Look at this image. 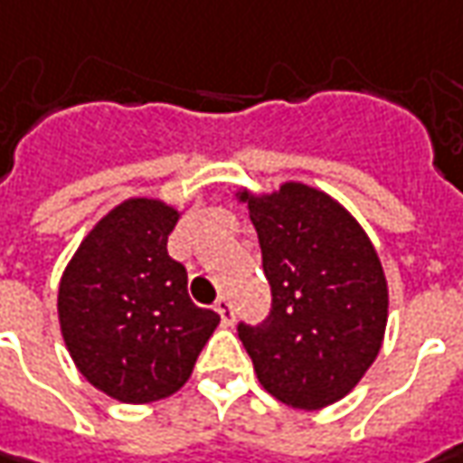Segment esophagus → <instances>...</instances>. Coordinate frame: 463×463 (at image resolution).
<instances>
[{
    "label": "esophagus",
    "instance_id": "esophagus-1",
    "mask_svg": "<svg viewBox=\"0 0 463 463\" xmlns=\"http://www.w3.org/2000/svg\"><path fill=\"white\" fill-rule=\"evenodd\" d=\"M217 315H220V323L225 327H231L232 323H235V312H232V305L228 302V299H217L215 305Z\"/></svg>",
    "mask_w": 463,
    "mask_h": 463
}]
</instances>
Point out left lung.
Wrapping results in <instances>:
<instances>
[{
    "instance_id": "8db88e82",
    "label": "left lung",
    "mask_w": 463,
    "mask_h": 463,
    "mask_svg": "<svg viewBox=\"0 0 463 463\" xmlns=\"http://www.w3.org/2000/svg\"><path fill=\"white\" fill-rule=\"evenodd\" d=\"M259 232L271 315L238 326L253 372L271 397L323 410L359 384L382 351L390 289L372 238L341 202L305 182L274 192L241 186Z\"/></svg>"
}]
</instances>
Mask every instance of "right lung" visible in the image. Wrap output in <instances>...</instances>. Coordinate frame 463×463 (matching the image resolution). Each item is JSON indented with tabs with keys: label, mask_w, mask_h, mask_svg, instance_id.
<instances>
[{
	"label": "right lung",
	"mask_w": 463,
	"mask_h": 463,
	"mask_svg": "<svg viewBox=\"0 0 463 463\" xmlns=\"http://www.w3.org/2000/svg\"><path fill=\"white\" fill-rule=\"evenodd\" d=\"M182 210L158 197L112 207L79 243L58 284V323L76 369L125 405L179 392L220 315L197 307L166 243Z\"/></svg>",
	"instance_id": "right-lung-1"
}]
</instances>
